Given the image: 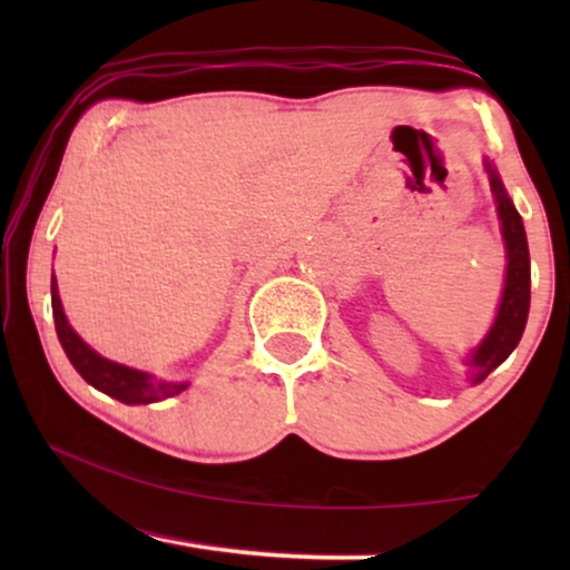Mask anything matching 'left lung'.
Returning <instances> with one entry per match:
<instances>
[{"label":"left lung","instance_id":"left-lung-1","mask_svg":"<svg viewBox=\"0 0 570 570\" xmlns=\"http://www.w3.org/2000/svg\"><path fill=\"white\" fill-rule=\"evenodd\" d=\"M488 176H490V189H493L495 207H498V220H501V233L505 244V285L501 295V306H498L495 322L485 334V340L472 350V355L466 357V376L472 384L488 379L490 371H495L505 357L513 353V347L519 345L521 334H524L527 316H529V246H527V233L521 215L513 207V202L505 194L501 176L495 174V168L485 160Z\"/></svg>","mask_w":570,"mask_h":570}]
</instances>
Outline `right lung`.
Returning a JSON list of instances; mask_svg holds the SVG:
<instances>
[{
  "label": "right lung",
  "instance_id": "obj_1",
  "mask_svg": "<svg viewBox=\"0 0 570 570\" xmlns=\"http://www.w3.org/2000/svg\"><path fill=\"white\" fill-rule=\"evenodd\" d=\"M51 308H53V324H57V337L65 347L69 363L75 365V371L88 381L90 386H96L98 392H104L114 400L124 404H150L168 400V396L181 394L186 381H158L150 373L129 368V365L114 363L108 357L98 355L72 326H69L65 308H61L57 277H51Z\"/></svg>",
  "mask_w": 570,
  "mask_h": 570
}]
</instances>
